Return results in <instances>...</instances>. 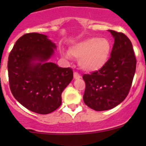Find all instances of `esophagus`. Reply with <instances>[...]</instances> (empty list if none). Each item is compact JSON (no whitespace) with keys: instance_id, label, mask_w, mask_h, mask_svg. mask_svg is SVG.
Segmentation results:
<instances>
[{"instance_id":"1","label":"esophagus","mask_w":146,"mask_h":146,"mask_svg":"<svg viewBox=\"0 0 146 146\" xmlns=\"http://www.w3.org/2000/svg\"><path fill=\"white\" fill-rule=\"evenodd\" d=\"M73 76H74L75 79H80V78H81V76H80V74H78L77 72H75V73H73Z\"/></svg>"}]
</instances>
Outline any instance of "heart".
<instances>
[{"mask_svg":"<svg viewBox=\"0 0 146 146\" xmlns=\"http://www.w3.org/2000/svg\"><path fill=\"white\" fill-rule=\"evenodd\" d=\"M111 43L106 38L90 37L74 44L70 47L68 53L78 59L82 70L88 73L98 71L102 68L110 58ZM66 58H69L68 54Z\"/></svg>","mask_w":146,"mask_h":146,"instance_id":"heart-1","label":"heart"}]
</instances>
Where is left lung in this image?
Segmentation results:
<instances>
[{
	"mask_svg": "<svg viewBox=\"0 0 146 146\" xmlns=\"http://www.w3.org/2000/svg\"><path fill=\"white\" fill-rule=\"evenodd\" d=\"M114 38L111 57L100 70L85 74V104L95 111L117 107L125 100L131 89L136 67L133 46L121 32L109 30Z\"/></svg>",
	"mask_w": 146,
	"mask_h": 146,
	"instance_id": "left-lung-1",
	"label": "left lung"
}]
</instances>
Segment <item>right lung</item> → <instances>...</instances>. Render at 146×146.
Wrapping results in <instances>:
<instances>
[{"mask_svg": "<svg viewBox=\"0 0 146 146\" xmlns=\"http://www.w3.org/2000/svg\"><path fill=\"white\" fill-rule=\"evenodd\" d=\"M56 46L46 35L25 34L19 38L8 61L10 88L14 98L33 112L47 114L61 104V94L71 82L73 70L48 60Z\"/></svg>", "mask_w": 146, "mask_h": 146, "instance_id": "1", "label": "right lung"}]
</instances>
